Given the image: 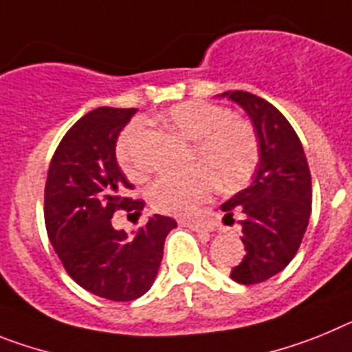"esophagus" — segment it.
<instances>
[{
	"label": "esophagus",
	"mask_w": 352,
	"mask_h": 352,
	"mask_svg": "<svg viewBox=\"0 0 352 352\" xmlns=\"http://www.w3.org/2000/svg\"><path fill=\"white\" fill-rule=\"evenodd\" d=\"M189 228H193L197 232H212V227H210L209 223H204V221H186Z\"/></svg>",
	"instance_id": "esophagus-1"
}]
</instances>
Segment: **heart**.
Returning a JSON list of instances; mask_svg holds the SVG:
<instances>
[{
    "label": "heart",
    "mask_w": 352,
    "mask_h": 352,
    "mask_svg": "<svg viewBox=\"0 0 352 352\" xmlns=\"http://www.w3.org/2000/svg\"><path fill=\"white\" fill-rule=\"evenodd\" d=\"M161 120L168 129L191 143L189 163L197 168L182 175H161L148 189L152 209L170 216H191L212 193L243 188L258 164V138L250 122L232 117V111L207 100H186L164 111ZM142 133L140 122H131L115 145L122 172L140 179L142 170L133 146Z\"/></svg>",
    "instance_id": "b5f03b06"
}]
</instances>
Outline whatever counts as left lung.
I'll return each mask as SVG.
<instances>
[{
    "label": "left lung",
    "mask_w": 352,
    "mask_h": 352,
    "mask_svg": "<svg viewBox=\"0 0 352 352\" xmlns=\"http://www.w3.org/2000/svg\"><path fill=\"white\" fill-rule=\"evenodd\" d=\"M221 97L248 113L261 146L253 182L221 206L225 218H232L234 210L243 214L246 255L230 278L253 285L283 271L301 246L311 212L310 168L298 134L273 104L243 90Z\"/></svg>",
    "instance_id": "8db88e82"
}]
</instances>
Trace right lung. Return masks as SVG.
Listing matches in <instances>:
<instances>
[{"mask_svg":"<svg viewBox=\"0 0 352 352\" xmlns=\"http://www.w3.org/2000/svg\"><path fill=\"white\" fill-rule=\"evenodd\" d=\"M136 109L97 108L62 138L49 164L44 219L49 241L69 276L91 294L133 301L151 289L163 261L164 239L177 221L154 214L138 232L115 230L113 214H134L145 201L125 197L133 184L115 145Z\"/></svg>","mask_w":352,"mask_h":352,"instance_id":"add662e5","label":"right lung"}]
</instances>
